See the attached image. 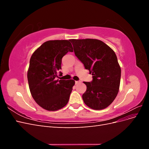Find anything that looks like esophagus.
Here are the masks:
<instances>
[{"label": "esophagus", "instance_id": "1", "mask_svg": "<svg viewBox=\"0 0 149 149\" xmlns=\"http://www.w3.org/2000/svg\"><path fill=\"white\" fill-rule=\"evenodd\" d=\"M81 82V81H75V83L76 84H78V83H79Z\"/></svg>", "mask_w": 149, "mask_h": 149}]
</instances>
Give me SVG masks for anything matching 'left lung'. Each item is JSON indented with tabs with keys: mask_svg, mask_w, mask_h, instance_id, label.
<instances>
[{
	"mask_svg": "<svg viewBox=\"0 0 149 149\" xmlns=\"http://www.w3.org/2000/svg\"><path fill=\"white\" fill-rule=\"evenodd\" d=\"M74 52L86 70L93 75L91 82H84L86 91L84 102L95 110L109 106L119 92L121 70L116 53L106 43L96 39H71Z\"/></svg>",
	"mask_w": 149,
	"mask_h": 149,
	"instance_id": "obj_1",
	"label": "left lung"
}]
</instances>
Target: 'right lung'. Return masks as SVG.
<instances>
[{
  "mask_svg": "<svg viewBox=\"0 0 149 149\" xmlns=\"http://www.w3.org/2000/svg\"><path fill=\"white\" fill-rule=\"evenodd\" d=\"M73 52L70 40H49L43 43L31 55L27 78L30 91L35 102L47 111H57L65 106L75 82L56 79L61 74V60Z\"/></svg>",
  "mask_w": 149,
  "mask_h": 149,
  "instance_id": "right-lung-1",
  "label": "right lung"
}]
</instances>
